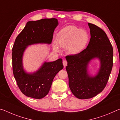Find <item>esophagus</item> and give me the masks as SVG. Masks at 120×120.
<instances>
[{"mask_svg": "<svg viewBox=\"0 0 120 120\" xmlns=\"http://www.w3.org/2000/svg\"><path fill=\"white\" fill-rule=\"evenodd\" d=\"M63 65H64V67H66L67 66V61L66 60L63 61Z\"/></svg>", "mask_w": 120, "mask_h": 120, "instance_id": "esophagus-1", "label": "esophagus"}]
</instances>
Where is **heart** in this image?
Here are the masks:
<instances>
[{
    "mask_svg": "<svg viewBox=\"0 0 120 120\" xmlns=\"http://www.w3.org/2000/svg\"><path fill=\"white\" fill-rule=\"evenodd\" d=\"M89 34L86 30L75 26H68L62 28L57 35L56 44L53 49L58 52V47L66 48V52L70 55L80 53L86 47L89 41Z\"/></svg>",
    "mask_w": 120,
    "mask_h": 120,
    "instance_id": "1",
    "label": "heart"
}]
</instances>
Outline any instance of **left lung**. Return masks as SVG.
<instances>
[{
  "label": "left lung",
  "mask_w": 120,
  "mask_h": 120,
  "mask_svg": "<svg viewBox=\"0 0 120 120\" xmlns=\"http://www.w3.org/2000/svg\"><path fill=\"white\" fill-rule=\"evenodd\" d=\"M90 39L86 49L75 55L66 57L69 86L75 96L88 99L102 92L108 82L113 66V50L105 32L88 23ZM98 59L99 68L94 75L89 70L92 60Z\"/></svg>",
  "instance_id": "left-lung-1"
}]
</instances>
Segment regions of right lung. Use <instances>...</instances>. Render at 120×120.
Wrapping results in <instances>:
<instances>
[{
	"mask_svg": "<svg viewBox=\"0 0 120 120\" xmlns=\"http://www.w3.org/2000/svg\"><path fill=\"white\" fill-rule=\"evenodd\" d=\"M58 25L56 19L28 21L16 38L12 49L13 74L20 90L26 96L35 99L45 97L49 92L54 77L64 68L62 59L44 61L34 72H27L23 66L24 53L28 46L50 44Z\"/></svg>",
	"mask_w": 120,
	"mask_h": 120,
	"instance_id": "obj_1",
	"label": "right lung"
}]
</instances>
